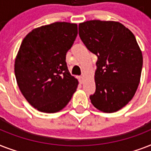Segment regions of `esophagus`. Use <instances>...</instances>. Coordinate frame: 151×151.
<instances>
[{"label": "esophagus", "instance_id": "34e87169", "mask_svg": "<svg viewBox=\"0 0 151 151\" xmlns=\"http://www.w3.org/2000/svg\"><path fill=\"white\" fill-rule=\"evenodd\" d=\"M83 77L82 76H81V77H78V80H79V81H80V83H82L83 82Z\"/></svg>", "mask_w": 151, "mask_h": 151}]
</instances>
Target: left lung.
<instances>
[{
  "instance_id": "1",
  "label": "left lung",
  "mask_w": 151,
  "mask_h": 151,
  "mask_svg": "<svg viewBox=\"0 0 151 151\" xmlns=\"http://www.w3.org/2000/svg\"><path fill=\"white\" fill-rule=\"evenodd\" d=\"M79 36L98 58L91 102L103 112L119 110L132 99L140 81L143 55L136 37L120 22L100 20L80 23Z\"/></svg>"
}]
</instances>
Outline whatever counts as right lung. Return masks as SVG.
Masks as SVG:
<instances>
[{"instance_id": "right-lung-1", "label": "right lung", "mask_w": 151, "mask_h": 151, "mask_svg": "<svg viewBox=\"0 0 151 151\" xmlns=\"http://www.w3.org/2000/svg\"><path fill=\"white\" fill-rule=\"evenodd\" d=\"M78 35V25L57 22L33 29L23 39L15 62L20 91L32 106L55 113L67 105L78 88L66 55Z\"/></svg>"}]
</instances>
